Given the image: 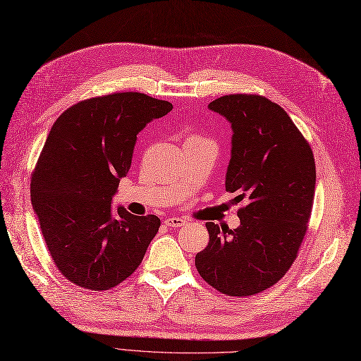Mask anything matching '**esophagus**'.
Returning a JSON list of instances; mask_svg holds the SVG:
<instances>
[{"mask_svg": "<svg viewBox=\"0 0 361 361\" xmlns=\"http://www.w3.org/2000/svg\"><path fill=\"white\" fill-rule=\"evenodd\" d=\"M164 223H166L169 227H182V226H185V223H187V221H185L183 218H179V216H171V218H167V220Z\"/></svg>", "mask_w": 361, "mask_h": 361, "instance_id": "1", "label": "esophagus"}]
</instances>
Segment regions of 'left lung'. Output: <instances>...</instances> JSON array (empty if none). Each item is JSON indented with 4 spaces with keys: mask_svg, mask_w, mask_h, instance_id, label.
Wrapping results in <instances>:
<instances>
[{
    "mask_svg": "<svg viewBox=\"0 0 361 361\" xmlns=\"http://www.w3.org/2000/svg\"><path fill=\"white\" fill-rule=\"evenodd\" d=\"M209 110L233 129L226 191L248 204L233 231L206 223L209 243L195 268L218 292L250 297L274 286L298 256L312 215L314 158L288 113L265 96L226 94Z\"/></svg>",
    "mask_w": 361,
    "mask_h": 361,
    "instance_id": "1",
    "label": "left lung"
}]
</instances>
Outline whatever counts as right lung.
I'll use <instances>...</instances> for the list:
<instances>
[{
  "mask_svg": "<svg viewBox=\"0 0 361 361\" xmlns=\"http://www.w3.org/2000/svg\"><path fill=\"white\" fill-rule=\"evenodd\" d=\"M171 108L145 93H111L72 105L52 125L31 174V204L54 264L76 286H117L158 233L157 215L116 211L111 200L137 134Z\"/></svg>",
  "mask_w": 361,
  "mask_h": 361,
  "instance_id": "right-lung-1",
  "label": "right lung"
}]
</instances>
